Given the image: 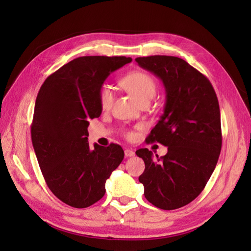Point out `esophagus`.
Returning <instances> with one entry per match:
<instances>
[{"mask_svg": "<svg viewBox=\"0 0 251 251\" xmlns=\"http://www.w3.org/2000/svg\"><path fill=\"white\" fill-rule=\"evenodd\" d=\"M124 153H125L126 157H131V156L135 155V151L131 150V149H126Z\"/></svg>", "mask_w": 251, "mask_h": 251, "instance_id": "obj_1", "label": "esophagus"}]
</instances>
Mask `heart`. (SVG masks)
Listing matches in <instances>:
<instances>
[{
    "instance_id": "obj_1",
    "label": "heart",
    "mask_w": 251,
    "mask_h": 251,
    "mask_svg": "<svg viewBox=\"0 0 251 251\" xmlns=\"http://www.w3.org/2000/svg\"><path fill=\"white\" fill-rule=\"evenodd\" d=\"M121 85L136 97L140 103L150 101L156 93V83L152 75L145 71H132L121 79ZM100 106L108 110L113 103V92L108 84H102L98 90ZM127 138H132V132H127Z\"/></svg>"
}]
</instances>
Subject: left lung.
<instances>
[{
	"label": "left lung",
	"instance_id": "1",
	"mask_svg": "<svg viewBox=\"0 0 251 251\" xmlns=\"http://www.w3.org/2000/svg\"><path fill=\"white\" fill-rule=\"evenodd\" d=\"M136 61L164 84V114L148 139L168 147L161 157L148 149L136 151L146 164L139 182L152 205L177 209L201 194L216 168L222 146L219 102L209 79L181 58L156 55Z\"/></svg>",
	"mask_w": 251,
	"mask_h": 251
}]
</instances>
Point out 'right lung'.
Here are the masks:
<instances>
[{
  "instance_id": "1",
  "label": "right lung",
  "mask_w": 251,
  "mask_h": 251,
  "mask_svg": "<svg viewBox=\"0 0 251 251\" xmlns=\"http://www.w3.org/2000/svg\"><path fill=\"white\" fill-rule=\"evenodd\" d=\"M130 61L124 56L75 58L50 74L37 94L32 145L47 186L69 206L86 208L102 199L106 179L124 158L115 143L90 149L87 127L102 111L99 87Z\"/></svg>"
}]
</instances>
